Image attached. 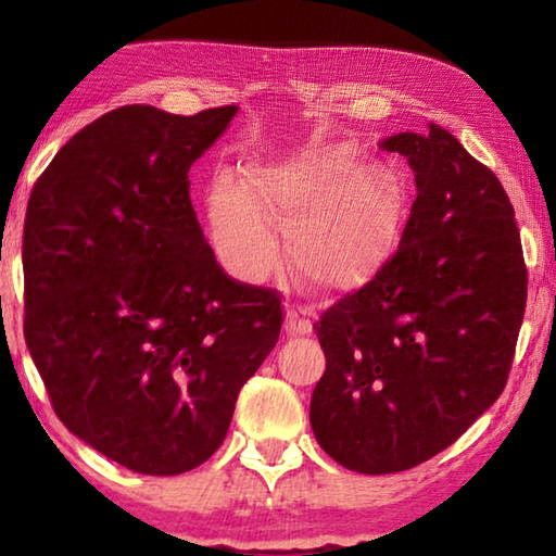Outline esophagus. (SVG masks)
<instances>
[{"instance_id":"1","label":"esophagus","mask_w":556,"mask_h":556,"mask_svg":"<svg viewBox=\"0 0 556 556\" xmlns=\"http://www.w3.org/2000/svg\"><path fill=\"white\" fill-rule=\"evenodd\" d=\"M285 326H287V331H289L291 336L312 333V318H308L306 308H289Z\"/></svg>"}]
</instances>
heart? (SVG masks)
Instances as JSON below:
<instances>
[{"label":"heart","mask_w":556,"mask_h":556,"mask_svg":"<svg viewBox=\"0 0 556 556\" xmlns=\"http://www.w3.org/2000/svg\"><path fill=\"white\" fill-rule=\"evenodd\" d=\"M400 191L351 144H312L250 174V188L223 176L211 191L218 257L250 285L279 262L277 220L289 260L324 291H351L375 277L400 228Z\"/></svg>","instance_id":"heart-1"}]
</instances>
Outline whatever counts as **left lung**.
<instances>
[{
    "label": "left lung",
    "mask_w": 556,
    "mask_h": 556,
    "mask_svg": "<svg viewBox=\"0 0 556 556\" xmlns=\"http://www.w3.org/2000/svg\"><path fill=\"white\" fill-rule=\"evenodd\" d=\"M417 199L400 248L314 324L326 372L312 429L357 473H397L454 444L501 397L527 301L513 203L444 127L388 137Z\"/></svg>",
    "instance_id": "left-lung-1"
}]
</instances>
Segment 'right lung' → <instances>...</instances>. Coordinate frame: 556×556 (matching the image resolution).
<instances>
[{"mask_svg": "<svg viewBox=\"0 0 556 556\" xmlns=\"http://www.w3.org/2000/svg\"><path fill=\"white\" fill-rule=\"evenodd\" d=\"M235 112L112 110L63 144L26 208V348L68 431L135 473L218 451L285 321L275 289L225 275L188 193Z\"/></svg>", "mask_w": 556, "mask_h": 556, "instance_id": "1", "label": "right lung"}]
</instances>
